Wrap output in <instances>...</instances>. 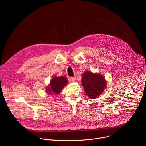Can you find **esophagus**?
Segmentation results:
<instances>
[{
	"label": "esophagus",
	"instance_id": "esophagus-1",
	"mask_svg": "<svg viewBox=\"0 0 146 146\" xmlns=\"http://www.w3.org/2000/svg\"><path fill=\"white\" fill-rule=\"evenodd\" d=\"M68 80L71 81V82H73V81H74L75 80H76V77H69Z\"/></svg>",
	"mask_w": 146,
	"mask_h": 146
}]
</instances>
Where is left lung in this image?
<instances>
[{"mask_svg":"<svg viewBox=\"0 0 146 146\" xmlns=\"http://www.w3.org/2000/svg\"><path fill=\"white\" fill-rule=\"evenodd\" d=\"M81 82L86 94L91 99L99 96L104 91L106 84L102 75L94 74L91 72H85L83 73Z\"/></svg>","mask_w":146,"mask_h":146,"instance_id":"obj_1","label":"left lung"}]
</instances>
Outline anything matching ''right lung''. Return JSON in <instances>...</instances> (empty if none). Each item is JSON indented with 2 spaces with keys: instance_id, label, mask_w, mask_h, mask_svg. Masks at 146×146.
<instances>
[{
  "instance_id": "obj_1",
  "label": "right lung",
  "mask_w": 146,
  "mask_h": 146,
  "mask_svg": "<svg viewBox=\"0 0 146 146\" xmlns=\"http://www.w3.org/2000/svg\"><path fill=\"white\" fill-rule=\"evenodd\" d=\"M68 82L67 78L64 76L58 77L55 76L51 79L50 87L47 88V91L49 92V94L52 92L55 94H59L62 88L68 84Z\"/></svg>"
}]
</instances>
